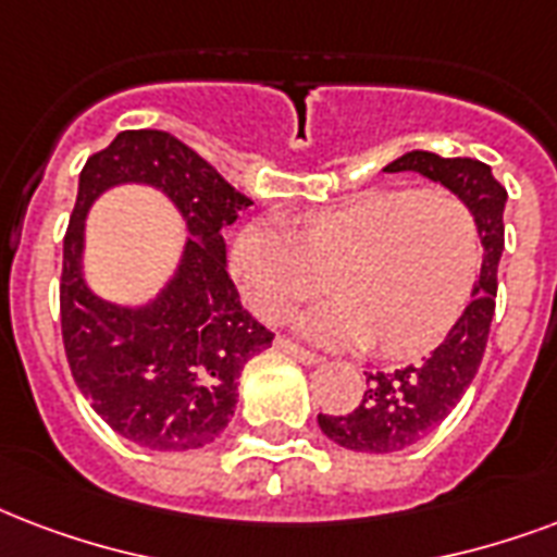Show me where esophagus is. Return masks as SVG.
<instances>
[{"mask_svg":"<svg viewBox=\"0 0 557 557\" xmlns=\"http://www.w3.org/2000/svg\"><path fill=\"white\" fill-rule=\"evenodd\" d=\"M277 350H280V354L292 356L295 362H304V364H318V362H321V356L312 354V350H307V347L295 345V342H288V338H277Z\"/></svg>","mask_w":557,"mask_h":557,"instance_id":"obj_1","label":"esophagus"}]
</instances>
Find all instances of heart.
Returning a JSON list of instances; mask_svg holds the SVG:
<instances>
[{
    "label": "heart",
    "instance_id": "obj_1",
    "mask_svg": "<svg viewBox=\"0 0 557 557\" xmlns=\"http://www.w3.org/2000/svg\"><path fill=\"white\" fill-rule=\"evenodd\" d=\"M482 236L476 212L458 195L371 189L309 212L297 233L250 222L231 250L233 277L265 321L330 286L338 300L300 318L326 345L371 347L418 359L458 324L476 286Z\"/></svg>",
    "mask_w": 557,
    "mask_h": 557
}]
</instances>
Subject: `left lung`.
Returning a JSON list of instances; mask_svg holds the SVG:
<instances>
[{
    "label": "left lung",
    "instance_id": "8db88e82",
    "mask_svg": "<svg viewBox=\"0 0 557 557\" xmlns=\"http://www.w3.org/2000/svg\"><path fill=\"white\" fill-rule=\"evenodd\" d=\"M382 172H418L458 195L476 212L485 257L470 304L430 359L392 373H371L368 392L350 414H318V426L326 438L356 453H397L411 447L456 409L485 356L496 307V269L505 248L503 212L508 193L482 160L409 151Z\"/></svg>",
    "mask_w": 557,
    "mask_h": 557
}]
</instances>
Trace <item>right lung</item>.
Wrapping results in <instances>:
<instances>
[{
  "mask_svg": "<svg viewBox=\"0 0 557 557\" xmlns=\"http://www.w3.org/2000/svg\"><path fill=\"white\" fill-rule=\"evenodd\" d=\"M160 188L190 239L176 277L143 308H119L83 280V219L110 185ZM203 157L165 131H122L87 160L63 236L61 333L70 371L110 430L146 449L210 444L231 423L242 368L274 333L242 309L222 231L250 207Z\"/></svg>",
  "mask_w": 557,
  "mask_h": 557,
  "instance_id": "1",
  "label": "right lung"
}]
</instances>
